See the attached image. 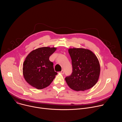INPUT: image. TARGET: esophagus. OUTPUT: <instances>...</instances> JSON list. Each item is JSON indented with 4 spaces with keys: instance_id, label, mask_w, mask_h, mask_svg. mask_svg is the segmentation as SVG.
<instances>
[{
    "instance_id": "34e87169",
    "label": "esophagus",
    "mask_w": 122,
    "mask_h": 122,
    "mask_svg": "<svg viewBox=\"0 0 122 122\" xmlns=\"http://www.w3.org/2000/svg\"><path fill=\"white\" fill-rule=\"evenodd\" d=\"M60 73H61V74H64V73H65V71H64L63 70H63H62L61 71H60Z\"/></svg>"
}]
</instances>
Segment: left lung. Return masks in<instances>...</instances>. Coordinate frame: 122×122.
<instances>
[{"label": "left lung", "mask_w": 122, "mask_h": 122, "mask_svg": "<svg viewBox=\"0 0 122 122\" xmlns=\"http://www.w3.org/2000/svg\"><path fill=\"white\" fill-rule=\"evenodd\" d=\"M71 58L72 72L65 80L71 89L84 91L90 89L97 82L100 68L99 61L91 51L83 48L68 50Z\"/></svg>", "instance_id": "8db88e82"}]
</instances>
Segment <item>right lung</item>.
Returning a JSON list of instances; mask_svg holds the SVG:
<instances>
[{
  "instance_id": "right-lung-1",
  "label": "right lung",
  "mask_w": 122,
  "mask_h": 122,
  "mask_svg": "<svg viewBox=\"0 0 122 122\" xmlns=\"http://www.w3.org/2000/svg\"><path fill=\"white\" fill-rule=\"evenodd\" d=\"M56 48L44 47L33 51L27 56L24 63L23 72L25 81L38 89L48 86L57 73L55 71L54 64L49 60L50 56Z\"/></svg>"
}]
</instances>
